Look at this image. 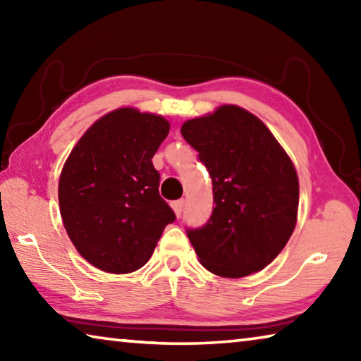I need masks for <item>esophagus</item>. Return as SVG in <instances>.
<instances>
[{
	"instance_id": "obj_1",
	"label": "esophagus",
	"mask_w": 361,
	"mask_h": 361,
	"mask_svg": "<svg viewBox=\"0 0 361 361\" xmlns=\"http://www.w3.org/2000/svg\"><path fill=\"white\" fill-rule=\"evenodd\" d=\"M172 209H173L176 216H181L183 209H185V200H183V199L181 200H176V202L172 204Z\"/></svg>"
}]
</instances>
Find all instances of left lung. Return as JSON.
I'll list each match as a JSON object with an SVG mask.
<instances>
[{
    "label": "left lung",
    "mask_w": 361,
    "mask_h": 361,
    "mask_svg": "<svg viewBox=\"0 0 361 361\" xmlns=\"http://www.w3.org/2000/svg\"><path fill=\"white\" fill-rule=\"evenodd\" d=\"M181 135L213 183L209 223L188 231L200 264L226 279L264 269L298 221L299 181L290 156L264 122L237 105L188 119Z\"/></svg>",
    "instance_id": "1"
}]
</instances>
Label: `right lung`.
Segmentation results:
<instances>
[{
	"mask_svg": "<svg viewBox=\"0 0 361 361\" xmlns=\"http://www.w3.org/2000/svg\"><path fill=\"white\" fill-rule=\"evenodd\" d=\"M169 130L161 114L118 108L97 119L66 157L60 215L79 255L100 271H138L175 219L151 161Z\"/></svg>",
	"mask_w": 361,
	"mask_h": 361,
	"instance_id": "1",
	"label": "right lung"
}]
</instances>
